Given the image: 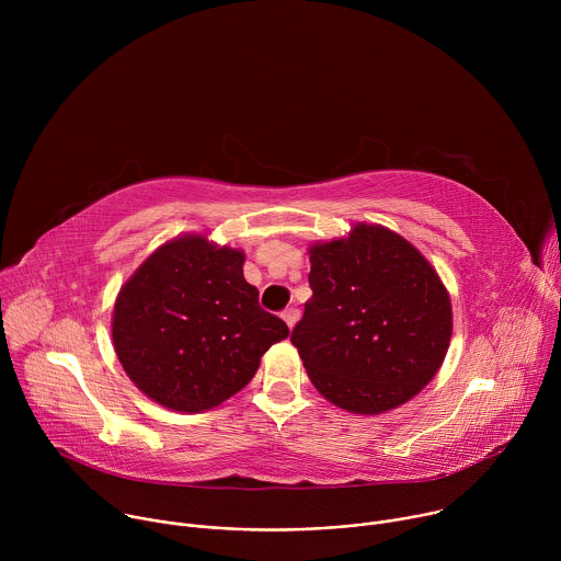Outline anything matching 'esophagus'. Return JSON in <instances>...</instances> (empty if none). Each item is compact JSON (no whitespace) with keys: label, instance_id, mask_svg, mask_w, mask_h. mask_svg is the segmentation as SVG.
I'll return each instance as SVG.
<instances>
[{"label":"esophagus","instance_id":"34e87169","mask_svg":"<svg viewBox=\"0 0 561 561\" xmlns=\"http://www.w3.org/2000/svg\"><path fill=\"white\" fill-rule=\"evenodd\" d=\"M282 317H284V322H286L288 329H295L297 319H299V310H297V308H286V310L282 312Z\"/></svg>","mask_w":561,"mask_h":561}]
</instances>
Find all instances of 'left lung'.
I'll return each mask as SVG.
<instances>
[{
    "mask_svg": "<svg viewBox=\"0 0 561 561\" xmlns=\"http://www.w3.org/2000/svg\"><path fill=\"white\" fill-rule=\"evenodd\" d=\"M312 297L290 342L331 404L381 415L437 375L453 337L450 295L431 262L394 230L355 224L308 247Z\"/></svg>",
    "mask_w": 561,
    "mask_h": 561,
    "instance_id": "8db88e82",
    "label": "left lung"
}]
</instances>
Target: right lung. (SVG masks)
<instances>
[{"mask_svg":"<svg viewBox=\"0 0 561 561\" xmlns=\"http://www.w3.org/2000/svg\"><path fill=\"white\" fill-rule=\"evenodd\" d=\"M244 251L186 232L154 249L119 288L111 333L128 379L159 407L204 413L242 390L290 335L244 279Z\"/></svg>","mask_w":561,"mask_h":561,"instance_id":"add662e5","label":"right lung"}]
</instances>
